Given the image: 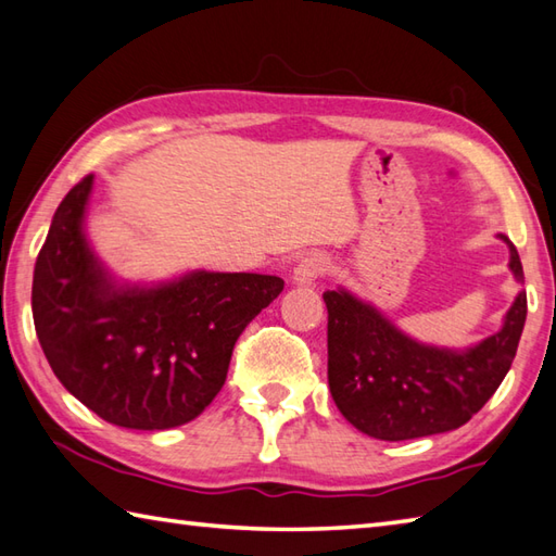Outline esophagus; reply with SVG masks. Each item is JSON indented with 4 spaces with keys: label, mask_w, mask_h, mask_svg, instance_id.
Listing matches in <instances>:
<instances>
[{
    "label": "esophagus",
    "mask_w": 556,
    "mask_h": 556,
    "mask_svg": "<svg viewBox=\"0 0 556 556\" xmlns=\"http://www.w3.org/2000/svg\"><path fill=\"white\" fill-rule=\"evenodd\" d=\"M325 269H328V263H325L323 255H306L301 257V263L296 267H293L291 279L293 285L306 287V285H313L318 277H323Z\"/></svg>",
    "instance_id": "34e87169"
}]
</instances>
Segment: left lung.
I'll return each instance as SVG.
<instances>
[{"label": "left lung", "instance_id": "1", "mask_svg": "<svg viewBox=\"0 0 556 556\" xmlns=\"http://www.w3.org/2000/svg\"><path fill=\"white\" fill-rule=\"evenodd\" d=\"M508 269L523 285L516 245ZM328 306V383L337 409L362 433L380 441L433 437L463 427L502 386L526 325L520 289L502 330L467 350L424 344L402 332L374 303L352 291L323 293Z\"/></svg>", "mask_w": 556, "mask_h": 556}]
</instances>
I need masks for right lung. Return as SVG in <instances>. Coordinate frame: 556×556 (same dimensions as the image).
<instances>
[{"instance_id":"add662e5","label":"right lung","mask_w":556,"mask_h":556,"mask_svg":"<svg viewBox=\"0 0 556 556\" xmlns=\"http://www.w3.org/2000/svg\"><path fill=\"white\" fill-rule=\"evenodd\" d=\"M93 176L67 192L33 269V323L54 376L98 417L161 431L200 417L219 393L233 344L285 281L194 269L132 285L86 236Z\"/></svg>"}]
</instances>
